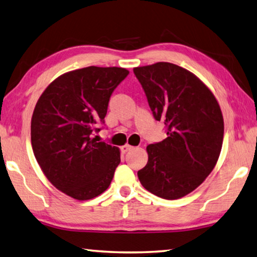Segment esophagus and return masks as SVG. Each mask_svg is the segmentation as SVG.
I'll use <instances>...</instances> for the list:
<instances>
[{"instance_id":"1","label":"esophagus","mask_w":257,"mask_h":257,"mask_svg":"<svg viewBox=\"0 0 257 257\" xmlns=\"http://www.w3.org/2000/svg\"><path fill=\"white\" fill-rule=\"evenodd\" d=\"M121 150H122L123 153H126V152H128V151H131V150H133V146H131V145H128V144H125V145L122 146Z\"/></svg>"}]
</instances>
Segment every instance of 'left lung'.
Listing matches in <instances>:
<instances>
[{
  "label": "left lung",
  "instance_id": "left-lung-1",
  "mask_svg": "<svg viewBox=\"0 0 257 257\" xmlns=\"http://www.w3.org/2000/svg\"><path fill=\"white\" fill-rule=\"evenodd\" d=\"M167 138L150 144L138 172L145 190L165 200L187 195L205 181L222 150L224 119L212 91L192 72L169 62L133 69Z\"/></svg>",
  "mask_w": 257,
  "mask_h": 257
}]
</instances>
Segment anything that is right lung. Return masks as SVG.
I'll list each match as a JSON object with an SVG mask.
<instances>
[{"label":"right lung","mask_w":257,"mask_h":257,"mask_svg":"<svg viewBox=\"0 0 257 257\" xmlns=\"http://www.w3.org/2000/svg\"><path fill=\"white\" fill-rule=\"evenodd\" d=\"M123 67L88 66L64 73L42 93L31 121V143L44 175L78 201L102 194L121 162L116 146L99 142L109 97L127 76Z\"/></svg>","instance_id":"add662e5"}]
</instances>
